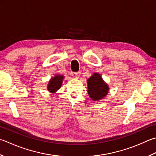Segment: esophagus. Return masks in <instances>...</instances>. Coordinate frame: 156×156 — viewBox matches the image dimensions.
<instances>
[{"label": "esophagus", "mask_w": 156, "mask_h": 156, "mask_svg": "<svg viewBox=\"0 0 156 156\" xmlns=\"http://www.w3.org/2000/svg\"><path fill=\"white\" fill-rule=\"evenodd\" d=\"M80 72H75V73H74V76H76V78H78L79 76H80Z\"/></svg>", "instance_id": "obj_1"}]
</instances>
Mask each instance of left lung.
<instances>
[{
    "label": "left lung",
    "instance_id": "obj_1",
    "mask_svg": "<svg viewBox=\"0 0 156 156\" xmlns=\"http://www.w3.org/2000/svg\"><path fill=\"white\" fill-rule=\"evenodd\" d=\"M87 83L88 94L94 101L103 99L108 93V86L103 80L99 74H94L88 79Z\"/></svg>",
    "mask_w": 156,
    "mask_h": 156
}]
</instances>
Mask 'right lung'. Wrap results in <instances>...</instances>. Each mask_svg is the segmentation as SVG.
Here are the masks:
<instances>
[{
	"label": "right lung",
	"mask_w": 156,
	"mask_h": 156,
	"mask_svg": "<svg viewBox=\"0 0 156 156\" xmlns=\"http://www.w3.org/2000/svg\"><path fill=\"white\" fill-rule=\"evenodd\" d=\"M63 78V76L62 75H56V76L52 78L48 82L47 87L48 90H49L51 93L56 92L62 86Z\"/></svg>",
	"instance_id": "1"
}]
</instances>
